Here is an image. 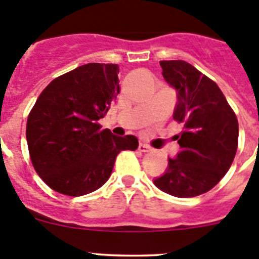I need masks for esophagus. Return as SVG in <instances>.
Listing matches in <instances>:
<instances>
[{
  "instance_id": "34e87169",
  "label": "esophagus",
  "mask_w": 259,
  "mask_h": 259,
  "mask_svg": "<svg viewBox=\"0 0 259 259\" xmlns=\"http://www.w3.org/2000/svg\"><path fill=\"white\" fill-rule=\"evenodd\" d=\"M139 150L145 153V152H150V150H152V148H150L149 145H146V144L140 143V145H139Z\"/></svg>"
}]
</instances>
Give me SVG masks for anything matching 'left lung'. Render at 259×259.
Segmentation results:
<instances>
[{
  "label": "left lung",
  "instance_id": "1",
  "mask_svg": "<svg viewBox=\"0 0 259 259\" xmlns=\"http://www.w3.org/2000/svg\"><path fill=\"white\" fill-rule=\"evenodd\" d=\"M166 83L176 91L174 119L184 123L180 145L155 187L180 198L209 192L230 170L237 150L239 123L219 87L185 61H161Z\"/></svg>",
  "mask_w": 259,
  "mask_h": 259
}]
</instances>
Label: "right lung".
Segmentation results:
<instances>
[{
    "mask_svg": "<svg viewBox=\"0 0 259 259\" xmlns=\"http://www.w3.org/2000/svg\"><path fill=\"white\" fill-rule=\"evenodd\" d=\"M119 66L88 63L57 77L41 92L27 120L26 137L36 172L50 188L84 196L109 180L122 150L139 146L96 123L119 93Z\"/></svg>",
    "mask_w": 259,
    "mask_h": 259,
    "instance_id": "obj_1",
    "label": "right lung"
}]
</instances>
